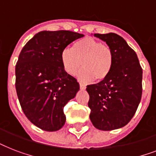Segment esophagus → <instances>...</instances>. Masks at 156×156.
Masks as SVG:
<instances>
[{
  "label": "esophagus",
  "mask_w": 156,
  "mask_h": 156,
  "mask_svg": "<svg viewBox=\"0 0 156 156\" xmlns=\"http://www.w3.org/2000/svg\"><path fill=\"white\" fill-rule=\"evenodd\" d=\"M79 86H80L81 90H85L86 89V86L83 84V83H79Z\"/></svg>",
  "instance_id": "obj_1"
}]
</instances>
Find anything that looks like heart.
I'll list each match as a JSON object with an SVG mask.
<instances>
[{"instance_id": "b5f03b06", "label": "heart", "mask_w": 156, "mask_h": 156, "mask_svg": "<svg viewBox=\"0 0 156 156\" xmlns=\"http://www.w3.org/2000/svg\"><path fill=\"white\" fill-rule=\"evenodd\" d=\"M64 70L69 75L78 73L83 83L93 80L100 82L109 75L114 63V54L108 45L104 44L90 36L77 40L72 49L65 48L61 53Z\"/></svg>"}]
</instances>
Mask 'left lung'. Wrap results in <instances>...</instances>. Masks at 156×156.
Masks as SVG:
<instances>
[{
    "instance_id": "left-lung-1",
    "label": "left lung",
    "mask_w": 156,
    "mask_h": 156,
    "mask_svg": "<svg viewBox=\"0 0 156 156\" xmlns=\"http://www.w3.org/2000/svg\"><path fill=\"white\" fill-rule=\"evenodd\" d=\"M114 54L111 73L105 79L87 87L90 119L100 130L121 128L134 116L143 93V69L136 52L115 33L95 34Z\"/></svg>"
}]
</instances>
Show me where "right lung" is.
I'll return each instance as SVG.
<instances>
[{
	"mask_svg": "<svg viewBox=\"0 0 156 156\" xmlns=\"http://www.w3.org/2000/svg\"><path fill=\"white\" fill-rule=\"evenodd\" d=\"M84 36L69 30L40 31L21 51L15 66V87L27 119L45 131L66 123L64 107L79 90L75 78L64 70L61 53Z\"/></svg>",
	"mask_w": 156,
	"mask_h": 156,
	"instance_id": "1",
	"label": "right lung"
}]
</instances>
